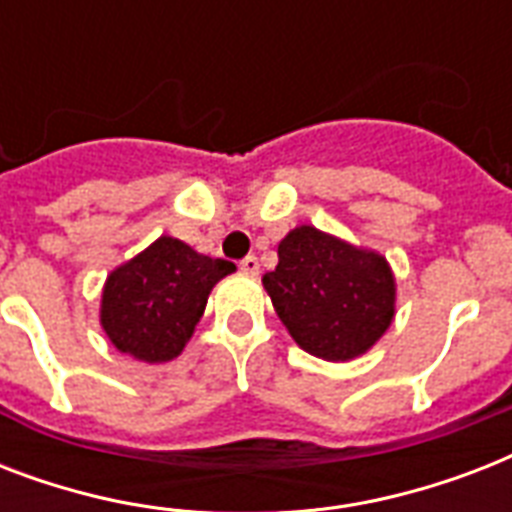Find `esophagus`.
I'll list each match as a JSON object with an SVG mask.
<instances>
[{"mask_svg":"<svg viewBox=\"0 0 512 512\" xmlns=\"http://www.w3.org/2000/svg\"><path fill=\"white\" fill-rule=\"evenodd\" d=\"M239 268H241V271H244V273H252V276H255V273L260 271V263H257V257H255V255H247V257H244V260H241V263H239Z\"/></svg>","mask_w":512,"mask_h":512,"instance_id":"1","label":"esophagus"}]
</instances>
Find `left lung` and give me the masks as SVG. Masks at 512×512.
I'll return each mask as SVG.
<instances>
[{
    "label": "left lung",
    "mask_w": 512,
    "mask_h": 512,
    "mask_svg": "<svg viewBox=\"0 0 512 512\" xmlns=\"http://www.w3.org/2000/svg\"><path fill=\"white\" fill-rule=\"evenodd\" d=\"M263 284L297 345L327 361L366 353L393 321L396 284L385 257L313 225L287 233Z\"/></svg>",
    "instance_id": "left-lung-1"
}]
</instances>
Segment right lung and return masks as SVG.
<instances>
[{"label": "right lung", "mask_w": 512, "mask_h": 512, "mask_svg": "<svg viewBox=\"0 0 512 512\" xmlns=\"http://www.w3.org/2000/svg\"><path fill=\"white\" fill-rule=\"evenodd\" d=\"M233 271L223 257L162 236L108 276L100 324L122 353L148 364L170 361L193 335L212 287Z\"/></svg>", "instance_id": "1"}]
</instances>
